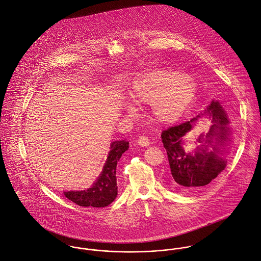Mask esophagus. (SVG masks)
<instances>
[{
  "instance_id": "obj_1",
  "label": "esophagus",
  "mask_w": 261,
  "mask_h": 261,
  "mask_svg": "<svg viewBox=\"0 0 261 261\" xmlns=\"http://www.w3.org/2000/svg\"><path fill=\"white\" fill-rule=\"evenodd\" d=\"M138 145L141 147H148L149 145V140L146 136H141L138 139Z\"/></svg>"
}]
</instances>
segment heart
<instances>
[{
  "label": "heart",
  "instance_id": "1",
  "mask_svg": "<svg viewBox=\"0 0 261 261\" xmlns=\"http://www.w3.org/2000/svg\"><path fill=\"white\" fill-rule=\"evenodd\" d=\"M195 81L181 72L156 70L139 78L130 89V97L138 105H151V112L160 122L176 120L194 97ZM128 111L136 107L128 105Z\"/></svg>",
  "mask_w": 261,
  "mask_h": 261
}]
</instances>
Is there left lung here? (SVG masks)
<instances>
[{
  "label": "left lung",
  "mask_w": 261,
  "mask_h": 261,
  "mask_svg": "<svg viewBox=\"0 0 261 261\" xmlns=\"http://www.w3.org/2000/svg\"><path fill=\"white\" fill-rule=\"evenodd\" d=\"M203 114L210 115L213 118L212 125L206 135L201 134L196 139V143L200 144L201 147L194 153L185 152L183 138L194 127L197 118L171 126L163 130L161 135L171 169V183L179 190L196 191L208 185L226 166V161L220 156L222 152H219V147H217L222 146L228 139L229 130L226 126L228 123L226 113L218 101H212L202 112ZM213 139L216 142L214 145ZM209 145L213 146L212 150L207 149Z\"/></svg>",
  "instance_id": "8db88e82"
}]
</instances>
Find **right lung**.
Masks as SVG:
<instances>
[{
  "instance_id": "1",
  "label": "right lung",
  "mask_w": 261,
  "mask_h": 261,
  "mask_svg": "<svg viewBox=\"0 0 261 261\" xmlns=\"http://www.w3.org/2000/svg\"><path fill=\"white\" fill-rule=\"evenodd\" d=\"M127 149V141L113 142L102 171L91 188L83 191L64 192V196L82 207L101 208L109 206L117 195L116 165L121 154Z\"/></svg>"
}]
</instances>
